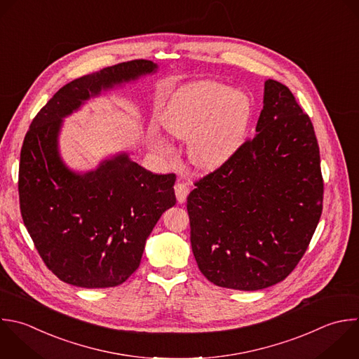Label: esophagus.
I'll return each mask as SVG.
<instances>
[{"label": "esophagus", "instance_id": "obj_1", "mask_svg": "<svg viewBox=\"0 0 359 359\" xmlns=\"http://www.w3.org/2000/svg\"><path fill=\"white\" fill-rule=\"evenodd\" d=\"M174 191H175V196H177V201L180 203H184L187 201V196L189 194V188L185 185V184H181L178 182L175 187H174Z\"/></svg>", "mask_w": 359, "mask_h": 359}]
</instances>
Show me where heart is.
Here are the masks:
<instances>
[{"label":"heart","mask_w":359,"mask_h":359,"mask_svg":"<svg viewBox=\"0 0 359 359\" xmlns=\"http://www.w3.org/2000/svg\"><path fill=\"white\" fill-rule=\"evenodd\" d=\"M252 116V101L241 90L202 80L171 94L160 114L164 130L188 139L189 161L201 170H216L244 147Z\"/></svg>","instance_id":"1"}]
</instances>
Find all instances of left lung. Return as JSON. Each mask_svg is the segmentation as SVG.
<instances>
[{"label": "left lung", "instance_id": "8db88e82", "mask_svg": "<svg viewBox=\"0 0 359 359\" xmlns=\"http://www.w3.org/2000/svg\"><path fill=\"white\" fill-rule=\"evenodd\" d=\"M255 132L187 201L201 272L237 290L283 280L307 250L323 209L314 129L286 86L265 81Z\"/></svg>", "mask_w": 359, "mask_h": 359}]
</instances>
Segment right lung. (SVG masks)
Listing matches in <instances>:
<instances>
[{"label":"right lung","instance_id":"obj_1","mask_svg":"<svg viewBox=\"0 0 359 359\" xmlns=\"http://www.w3.org/2000/svg\"><path fill=\"white\" fill-rule=\"evenodd\" d=\"M150 60H132L62 87L31 123L21 150L20 205L46 266L80 287H112L140 265L146 240L177 202L175 174L157 175L126 151L97 168L72 170L62 158L63 119L86 102L156 74Z\"/></svg>","mask_w":359,"mask_h":359}]
</instances>
